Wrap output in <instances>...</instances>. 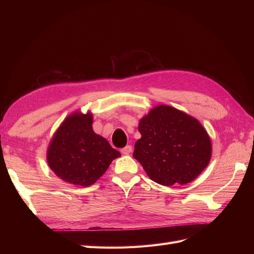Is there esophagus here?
Segmentation results:
<instances>
[{"mask_svg": "<svg viewBox=\"0 0 254 254\" xmlns=\"http://www.w3.org/2000/svg\"><path fill=\"white\" fill-rule=\"evenodd\" d=\"M121 153H122L123 155L131 154V153H132V146H131V145H127V146L122 148V149H121Z\"/></svg>", "mask_w": 254, "mask_h": 254, "instance_id": "1", "label": "esophagus"}]
</instances>
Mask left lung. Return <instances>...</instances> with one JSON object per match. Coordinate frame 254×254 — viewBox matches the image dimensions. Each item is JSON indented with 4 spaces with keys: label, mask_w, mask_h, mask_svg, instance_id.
Masks as SVG:
<instances>
[{
    "label": "left lung",
    "mask_w": 254,
    "mask_h": 254,
    "mask_svg": "<svg viewBox=\"0 0 254 254\" xmlns=\"http://www.w3.org/2000/svg\"><path fill=\"white\" fill-rule=\"evenodd\" d=\"M133 157L161 186L186 185L206 168L212 142L195 118L174 107L156 106L138 123Z\"/></svg>",
    "instance_id": "obj_1"
}]
</instances>
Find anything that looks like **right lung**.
<instances>
[{"label":"right lung","instance_id":"obj_1","mask_svg":"<svg viewBox=\"0 0 254 254\" xmlns=\"http://www.w3.org/2000/svg\"><path fill=\"white\" fill-rule=\"evenodd\" d=\"M93 113L75 111L65 118L50 141L47 161L64 182L89 187L121 154L93 130Z\"/></svg>","mask_w":254,"mask_h":254}]
</instances>
